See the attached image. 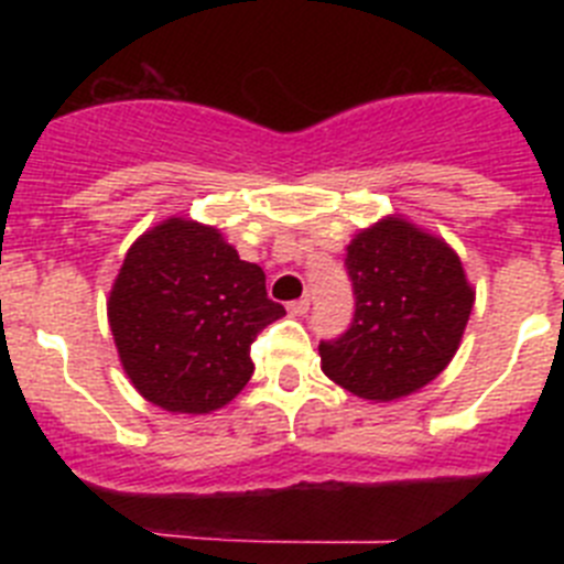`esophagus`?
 <instances>
[{
	"instance_id": "obj_1",
	"label": "esophagus",
	"mask_w": 564,
	"mask_h": 564,
	"mask_svg": "<svg viewBox=\"0 0 564 564\" xmlns=\"http://www.w3.org/2000/svg\"><path fill=\"white\" fill-rule=\"evenodd\" d=\"M307 311H311V299H296V302L288 305V313H291V316H305Z\"/></svg>"
}]
</instances>
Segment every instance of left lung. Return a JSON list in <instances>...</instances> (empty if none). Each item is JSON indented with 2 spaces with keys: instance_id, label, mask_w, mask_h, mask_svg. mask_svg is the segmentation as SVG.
Returning a JSON list of instances; mask_svg holds the SVG:
<instances>
[{
  "instance_id": "obj_1",
  "label": "left lung",
  "mask_w": 564,
  "mask_h": 564,
  "mask_svg": "<svg viewBox=\"0 0 564 564\" xmlns=\"http://www.w3.org/2000/svg\"><path fill=\"white\" fill-rule=\"evenodd\" d=\"M344 265L356 316L341 338L318 344L325 376L372 403L423 390L449 367L475 307L455 248L387 214L350 239Z\"/></svg>"
}]
</instances>
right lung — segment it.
<instances>
[{
  "instance_id": "add662e5",
  "label": "right lung",
  "mask_w": 564,
  "mask_h": 564,
  "mask_svg": "<svg viewBox=\"0 0 564 564\" xmlns=\"http://www.w3.org/2000/svg\"><path fill=\"white\" fill-rule=\"evenodd\" d=\"M282 316L262 268L239 259L220 228L188 217L134 239L107 299L127 378L177 415H208L234 401L253 372V338Z\"/></svg>"
}]
</instances>
